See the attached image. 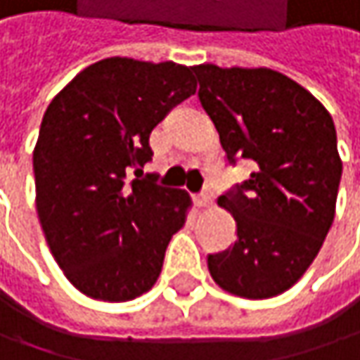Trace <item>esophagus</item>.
<instances>
[{
	"label": "esophagus",
	"mask_w": 360,
	"mask_h": 360,
	"mask_svg": "<svg viewBox=\"0 0 360 360\" xmlns=\"http://www.w3.org/2000/svg\"><path fill=\"white\" fill-rule=\"evenodd\" d=\"M195 202H198V206H200V208H210L214 202V191L210 189V187H206V189L195 198Z\"/></svg>",
	"instance_id": "esophagus-1"
}]
</instances>
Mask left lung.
Returning a JSON list of instances; mask_svg holds the SVG:
<instances>
[{
  "instance_id": "8db88e82",
  "label": "left lung",
  "mask_w": 360,
  "mask_h": 360,
  "mask_svg": "<svg viewBox=\"0 0 360 360\" xmlns=\"http://www.w3.org/2000/svg\"><path fill=\"white\" fill-rule=\"evenodd\" d=\"M193 72L229 162H253L249 179L218 198L237 241L208 255V270L231 295L276 297L307 272L334 222L342 160L332 115L268 68L202 63Z\"/></svg>"
}]
</instances>
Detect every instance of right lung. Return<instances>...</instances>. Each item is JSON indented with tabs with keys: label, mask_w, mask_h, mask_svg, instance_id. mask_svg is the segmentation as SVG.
I'll list each match as a JSON object with an SVG mask.
<instances>
[{
	"label": "right lung",
	"mask_w": 360,
	"mask_h": 360,
	"mask_svg": "<svg viewBox=\"0 0 360 360\" xmlns=\"http://www.w3.org/2000/svg\"><path fill=\"white\" fill-rule=\"evenodd\" d=\"M193 92V68L109 57L47 107L32 152L37 212L55 262L86 297L131 301L160 276L191 198L142 169L152 129Z\"/></svg>",
	"instance_id": "1"
}]
</instances>
